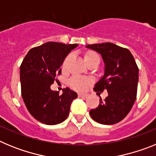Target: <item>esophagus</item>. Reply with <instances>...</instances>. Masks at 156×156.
Masks as SVG:
<instances>
[{
  "instance_id": "esophagus-1",
  "label": "esophagus",
  "mask_w": 156,
  "mask_h": 156,
  "mask_svg": "<svg viewBox=\"0 0 156 156\" xmlns=\"http://www.w3.org/2000/svg\"><path fill=\"white\" fill-rule=\"evenodd\" d=\"M87 96V94H81V93L78 94V97L79 98H86Z\"/></svg>"
}]
</instances>
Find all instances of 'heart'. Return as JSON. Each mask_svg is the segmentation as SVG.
<instances>
[{"mask_svg":"<svg viewBox=\"0 0 156 156\" xmlns=\"http://www.w3.org/2000/svg\"><path fill=\"white\" fill-rule=\"evenodd\" d=\"M99 58L97 54L94 53V52H88L84 55V59L86 62L92 58ZM66 60H67V58L63 62L62 68L66 67ZM90 83H91V80L90 79H89V78H83V77L80 76L72 77L69 80V83L71 87H73L78 90H84L87 88V85Z\"/></svg>","mask_w":156,"mask_h":156,"instance_id":"heart-1","label":"heart"}]
</instances>
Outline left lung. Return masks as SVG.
<instances>
[{"instance_id": "left-lung-1", "label": "left lung", "mask_w": 156, "mask_h": 156, "mask_svg": "<svg viewBox=\"0 0 156 156\" xmlns=\"http://www.w3.org/2000/svg\"><path fill=\"white\" fill-rule=\"evenodd\" d=\"M101 54L105 62V74L95 84L94 91H108L104 101L90 111L92 119L101 124L112 125L127 115L137 98L138 67L128 49L112 44H88Z\"/></svg>"}]
</instances>
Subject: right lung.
<instances>
[{
	"label": "right lung",
	"instance_id": "1",
	"mask_svg": "<svg viewBox=\"0 0 156 156\" xmlns=\"http://www.w3.org/2000/svg\"><path fill=\"white\" fill-rule=\"evenodd\" d=\"M78 44L48 42L29 51L20 66L21 93L27 109L39 122L55 125L69 114L77 94L69 87L62 94L51 90L57 74L62 73L64 59Z\"/></svg>",
	"mask_w": 156,
	"mask_h": 156
}]
</instances>
